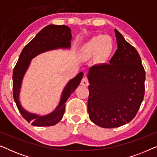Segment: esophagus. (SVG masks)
I'll use <instances>...</instances> for the list:
<instances>
[{
	"instance_id": "obj_1",
	"label": "esophagus",
	"mask_w": 157,
	"mask_h": 157,
	"mask_svg": "<svg viewBox=\"0 0 157 157\" xmlns=\"http://www.w3.org/2000/svg\"><path fill=\"white\" fill-rule=\"evenodd\" d=\"M81 86H89V80H88L87 77H83V78L81 79Z\"/></svg>"
}]
</instances>
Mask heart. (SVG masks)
<instances>
[{
	"label": "heart",
	"mask_w": 157,
	"mask_h": 157,
	"mask_svg": "<svg viewBox=\"0 0 157 157\" xmlns=\"http://www.w3.org/2000/svg\"><path fill=\"white\" fill-rule=\"evenodd\" d=\"M112 48V43L108 40L106 36L98 35L92 38L82 47L81 53L84 58H89L96 53L100 56H105L110 53Z\"/></svg>",
	"instance_id": "obj_1"
}]
</instances>
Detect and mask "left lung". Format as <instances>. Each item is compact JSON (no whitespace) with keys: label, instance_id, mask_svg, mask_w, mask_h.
Masks as SVG:
<instances>
[{"label":"left lung","instance_id":"8db88e82","mask_svg":"<svg viewBox=\"0 0 157 157\" xmlns=\"http://www.w3.org/2000/svg\"><path fill=\"white\" fill-rule=\"evenodd\" d=\"M118 48L109 63L93 66L88 74V112L102 128H116L135 117L144 96L145 70L139 53L115 29Z\"/></svg>","mask_w":157,"mask_h":157}]
</instances>
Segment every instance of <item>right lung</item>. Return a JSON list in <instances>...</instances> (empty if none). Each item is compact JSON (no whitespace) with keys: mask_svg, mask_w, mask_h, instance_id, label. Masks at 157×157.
<instances>
[{"mask_svg":"<svg viewBox=\"0 0 157 157\" xmlns=\"http://www.w3.org/2000/svg\"><path fill=\"white\" fill-rule=\"evenodd\" d=\"M71 33L66 25H49L43 29L23 49L13 72V96L18 111L22 117L32 125L50 126L56 124L63 118L65 111V103L81 82L83 74L79 73L71 79L64 89L59 106L52 113L40 117L27 112L19 102V92L23 77L29 68L31 60L40 53L59 48H68L71 46Z\"/></svg>","mask_w":157,"mask_h":157,"instance_id":"right-lung-1","label":"right lung"}]
</instances>
